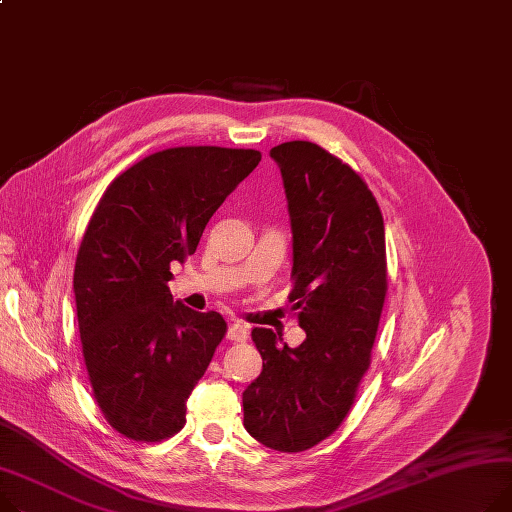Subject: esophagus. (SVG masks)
I'll return each mask as SVG.
<instances>
[{"label": "esophagus", "mask_w": 512, "mask_h": 512, "mask_svg": "<svg viewBox=\"0 0 512 512\" xmlns=\"http://www.w3.org/2000/svg\"><path fill=\"white\" fill-rule=\"evenodd\" d=\"M226 337L230 339V342H245L247 327L243 323H230L228 331H226Z\"/></svg>", "instance_id": "obj_1"}]
</instances>
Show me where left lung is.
<instances>
[{"instance_id": "left-lung-1", "label": "left lung", "mask_w": 512, "mask_h": 512, "mask_svg": "<svg viewBox=\"0 0 512 512\" xmlns=\"http://www.w3.org/2000/svg\"><path fill=\"white\" fill-rule=\"evenodd\" d=\"M269 156L288 199V298L306 339L288 348L271 329H253L263 370L245 389L243 410L261 445L300 453L344 422L370 366L387 294L385 224L356 170L321 146L286 142Z\"/></svg>"}]
</instances>
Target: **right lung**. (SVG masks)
<instances>
[{
	"mask_svg": "<svg viewBox=\"0 0 512 512\" xmlns=\"http://www.w3.org/2000/svg\"><path fill=\"white\" fill-rule=\"evenodd\" d=\"M261 152L168 148L100 197L74 269L82 354L94 399L123 436L158 442L185 426L187 399L226 333L220 313L173 300L170 265L259 164Z\"/></svg>",
	"mask_w": 512,
	"mask_h": 512,
	"instance_id": "right-lung-1",
	"label": "right lung"
}]
</instances>
